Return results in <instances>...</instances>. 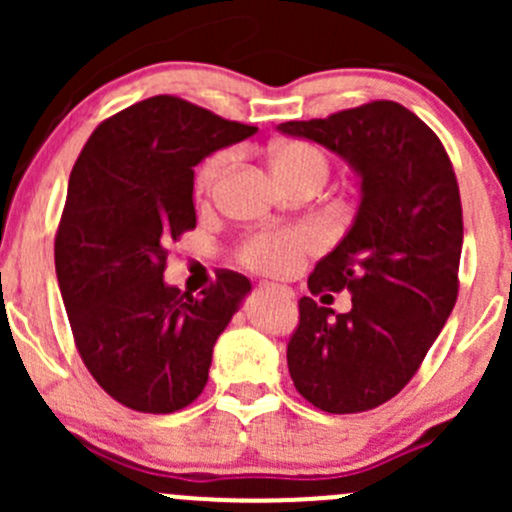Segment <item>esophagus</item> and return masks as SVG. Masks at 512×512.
Returning <instances> with one entry per match:
<instances>
[{
    "label": "esophagus",
    "mask_w": 512,
    "mask_h": 512,
    "mask_svg": "<svg viewBox=\"0 0 512 512\" xmlns=\"http://www.w3.org/2000/svg\"><path fill=\"white\" fill-rule=\"evenodd\" d=\"M257 289H260V292H277V294H280V297L292 299V289H289V287L270 285V282H260V285H257Z\"/></svg>",
    "instance_id": "obj_1"
}]
</instances>
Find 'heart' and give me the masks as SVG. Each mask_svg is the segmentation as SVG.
<instances>
[{
    "mask_svg": "<svg viewBox=\"0 0 512 512\" xmlns=\"http://www.w3.org/2000/svg\"><path fill=\"white\" fill-rule=\"evenodd\" d=\"M230 153H215L203 163L198 173V188L210 190L230 165ZM270 168L282 185L314 178L324 183L327 178V156L312 143L289 141L270 148ZM312 247V235L304 230L260 232L242 247V262L267 275H287L299 265L304 252Z\"/></svg>",
    "mask_w": 512,
    "mask_h": 512,
    "instance_id": "obj_1",
    "label": "heart"
}]
</instances>
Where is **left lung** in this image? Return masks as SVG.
<instances>
[{
  "instance_id": "left-lung-1",
  "label": "left lung",
  "mask_w": 512,
  "mask_h": 512,
  "mask_svg": "<svg viewBox=\"0 0 512 512\" xmlns=\"http://www.w3.org/2000/svg\"><path fill=\"white\" fill-rule=\"evenodd\" d=\"M347 160L359 208L309 277V292L352 294L334 314L299 299L287 366L299 394L327 414H359L399 394L441 334L458 294L463 213L456 173L436 133L409 108L374 101L329 118L287 121Z\"/></svg>"
}]
</instances>
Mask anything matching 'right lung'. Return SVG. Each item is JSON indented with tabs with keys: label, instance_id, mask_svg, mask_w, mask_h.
Segmentation results:
<instances>
[{
	"label": "right lung",
	"instance_id": "1",
	"mask_svg": "<svg viewBox=\"0 0 512 512\" xmlns=\"http://www.w3.org/2000/svg\"><path fill=\"white\" fill-rule=\"evenodd\" d=\"M255 133L153 96L103 121L71 170L56 280L86 369L128 409L173 414L193 404L215 342L250 294V280L227 270L193 297L163 270L170 242L195 227V165Z\"/></svg>",
	"mask_w": 512,
	"mask_h": 512
}]
</instances>
